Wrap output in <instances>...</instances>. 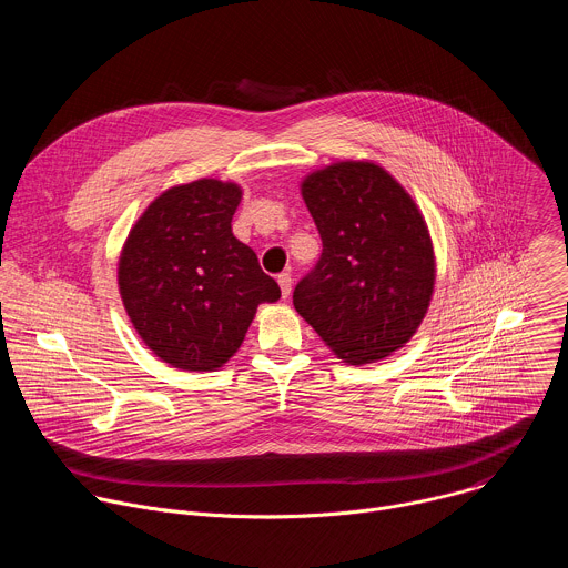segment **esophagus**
Wrapping results in <instances>:
<instances>
[{"mask_svg": "<svg viewBox=\"0 0 568 568\" xmlns=\"http://www.w3.org/2000/svg\"><path fill=\"white\" fill-rule=\"evenodd\" d=\"M292 274L290 272H283V274H278V285H281V294H283V298H287L290 296V292H292Z\"/></svg>", "mask_w": 568, "mask_h": 568, "instance_id": "esophagus-1", "label": "esophagus"}]
</instances>
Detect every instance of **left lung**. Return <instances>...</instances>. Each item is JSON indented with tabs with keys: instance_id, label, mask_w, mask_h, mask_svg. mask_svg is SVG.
I'll use <instances>...</instances> for the list:
<instances>
[{
	"instance_id": "left-lung-1",
	"label": "left lung",
	"mask_w": 568,
	"mask_h": 568,
	"mask_svg": "<svg viewBox=\"0 0 568 568\" xmlns=\"http://www.w3.org/2000/svg\"><path fill=\"white\" fill-rule=\"evenodd\" d=\"M301 195L323 252L294 287L296 312L348 364L388 357L414 337L434 292L436 263L423 213L371 161L314 171Z\"/></svg>"
}]
</instances>
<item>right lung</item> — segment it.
Instances as JSON below:
<instances>
[{
    "instance_id": "obj_1",
    "label": "right lung",
    "mask_w": 568,
    "mask_h": 568,
    "mask_svg": "<svg viewBox=\"0 0 568 568\" xmlns=\"http://www.w3.org/2000/svg\"><path fill=\"white\" fill-rule=\"evenodd\" d=\"M242 191L197 180L161 193L136 220L119 290L143 344L182 371H215L245 339L261 303L281 298L252 247L231 231Z\"/></svg>"
}]
</instances>
